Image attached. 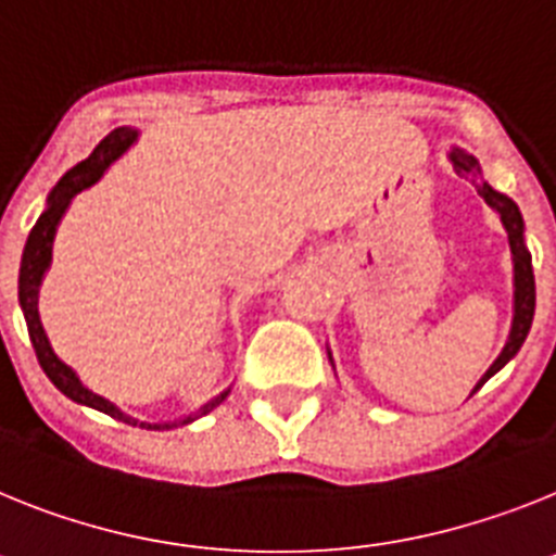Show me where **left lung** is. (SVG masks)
I'll use <instances>...</instances> for the list:
<instances>
[{
  "instance_id": "8db88e82",
  "label": "left lung",
  "mask_w": 556,
  "mask_h": 556,
  "mask_svg": "<svg viewBox=\"0 0 556 556\" xmlns=\"http://www.w3.org/2000/svg\"><path fill=\"white\" fill-rule=\"evenodd\" d=\"M451 159H453V167H456V173H470L472 178H479L481 167H479V162L470 156V153L453 151ZM476 190H479V195L484 198L492 210L501 212V220H504L506 231H509L511 257H515V318H511L509 341H506L504 352H501L498 358H495V364L486 369V375L481 378V383L476 386V392H479L481 386H484L486 380L495 375V371L504 369V366L509 364L515 355H518V350L523 346L526 336H529V327H532V318H534V271H532V254H529V249H526V243H523V218H520L518 204H515L511 198H506L504 192L492 190V187L484 185V181H476Z\"/></svg>"
}]
</instances>
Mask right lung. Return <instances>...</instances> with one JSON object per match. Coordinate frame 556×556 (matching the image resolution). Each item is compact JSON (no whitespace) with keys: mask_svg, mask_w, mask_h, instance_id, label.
I'll list each match as a JSON object with an SVG mask.
<instances>
[{"mask_svg":"<svg viewBox=\"0 0 556 556\" xmlns=\"http://www.w3.org/2000/svg\"><path fill=\"white\" fill-rule=\"evenodd\" d=\"M134 139H137V131H134V128H114V131H111L109 137H105L103 142L94 148V151H91L89 159H84L80 164H75V167H72V170L61 178V181H58V187L52 190V195H50V206H47L45 215L36 220V226L30 229V238H27V243H24L22 271H18V302H22L24 318H27V332H30V341H33V350H36L38 364H41V369L47 371V378H50L52 383H55L58 389L66 394V397L75 400V403L91 405V408H98V412L109 414V417H114V419H123V422H128V425H139V428L164 431V428H173V425H187V422H192V419L204 417V414H210L215 405L224 403L226 394L229 392L218 394L215 400H210L206 405H201L198 412H192L190 417L178 419V422H173V425L170 422L148 425V422H139V419L125 417L117 405H111L109 400H103V397H98L94 392H89V389H86V386L77 380L75 371L55 358V352L50 350V341H47V336H45V327H41V321H38V307H36L38 285H41V277H45L47 265H50L52 235H55L58 220H61V215L66 212V206H70L72 198H75L80 190H86V187L94 185V181L103 176L105 167H109V164L114 162V159H117L119 153H123L125 148L134 142Z\"/></svg>","mask_w":556,"mask_h":556,"instance_id":"1","label":"right lung"}]
</instances>
